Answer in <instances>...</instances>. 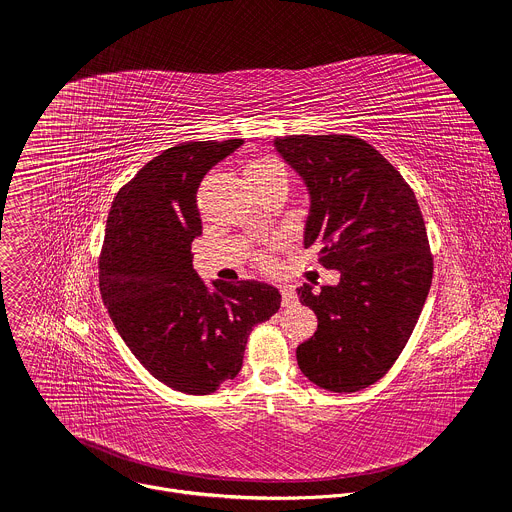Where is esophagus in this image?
Masks as SVG:
<instances>
[{
    "instance_id": "obj_1",
    "label": "esophagus",
    "mask_w": 512,
    "mask_h": 512,
    "mask_svg": "<svg viewBox=\"0 0 512 512\" xmlns=\"http://www.w3.org/2000/svg\"><path fill=\"white\" fill-rule=\"evenodd\" d=\"M281 304L287 308V306H294L296 304V291H294V287H289V285H283L281 289Z\"/></svg>"
}]
</instances>
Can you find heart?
Instances as JSON below:
<instances>
[{
	"instance_id": "b5f03b06",
	"label": "heart",
	"mask_w": 512,
	"mask_h": 512,
	"mask_svg": "<svg viewBox=\"0 0 512 512\" xmlns=\"http://www.w3.org/2000/svg\"><path fill=\"white\" fill-rule=\"evenodd\" d=\"M283 172L281 166L275 162V160H269V158H261V160H253L247 164L245 168V180L247 182H253V180H263L271 174H279Z\"/></svg>"
}]
</instances>
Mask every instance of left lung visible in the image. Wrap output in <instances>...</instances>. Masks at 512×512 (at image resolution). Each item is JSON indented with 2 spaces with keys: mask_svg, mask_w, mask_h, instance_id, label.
Here are the masks:
<instances>
[{
  "mask_svg": "<svg viewBox=\"0 0 512 512\" xmlns=\"http://www.w3.org/2000/svg\"><path fill=\"white\" fill-rule=\"evenodd\" d=\"M275 152L310 196L304 247L340 281L314 294L298 289L318 316L298 364L318 387L354 393L377 383L405 348L431 287L433 259L417 198L367 141L352 135H289Z\"/></svg>",
  "mask_w": 512,
  "mask_h": 512,
  "instance_id": "left-lung-1",
  "label": "left lung"
}]
</instances>
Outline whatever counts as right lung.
Listing matches in <instances>:
<instances>
[{"mask_svg":"<svg viewBox=\"0 0 512 512\" xmlns=\"http://www.w3.org/2000/svg\"><path fill=\"white\" fill-rule=\"evenodd\" d=\"M241 145H174L117 192L107 216L99 261L105 308L143 369L188 395H208L235 379L249 332L281 304L269 283H204L192 267L190 247L202 235L196 190Z\"/></svg>","mask_w":512,"mask_h":512,"instance_id":"add662e5","label":"right lung"}]
</instances>
